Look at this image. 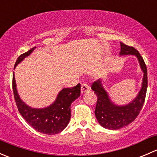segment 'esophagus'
Segmentation results:
<instances>
[{"mask_svg":"<svg viewBox=\"0 0 157 157\" xmlns=\"http://www.w3.org/2000/svg\"><path fill=\"white\" fill-rule=\"evenodd\" d=\"M90 90V86H89L87 83H84L81 85V93H86V92H88Z\"/></svg>","mask_w":157,"mask_h":157,"instance_id":"34e87169","label":"esophagus"}]
</instances>
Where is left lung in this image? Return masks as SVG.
Segmentation results:
<instances>
[{
	"label": "left lung",
	"instance_id": "1",
	"mask_svg": "<svg viewBox=\"0 0 157 157\" xmlns=\"http://www.w3.org/2000/svg\"><path fill=\"white\" fill-rule=\"evenodd\" d=\"M120 56L134 55L138 60L140 69L144 73L141 88L137 96L126 105H117L112 102L108 92L104 88L102 79L92 84L91 88L97 96L95 115L102 127L109 130H118L125 127L134 121L140 113L146 96L147 89V70L146 64L140 53L133 47L120 42Z\"/></svg>",
	"mask_w": 157,
	"mask_h": 157
}]
</instances>
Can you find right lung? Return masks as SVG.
<instances>
[{
	"instance_id": "add662e5",
	"label": "right lung",
	"mask_w": 157,
	"mask_h": 157,
	"mask_svg": "<svg viewBox=\"0 0 157 157\" xmlns=\"http://www.w3.org/2000/svg\"><path fill=\"white\" fill-rule=\"evenodd\" d=\"M36 47L31 48L17 58L15 67L29 56ZM13 90L19 112L35 130L42 134L52 135L61 132L71 119V105L80 96V84L72 88H64L58 93L56 99L45 108H33L25 103L19 96L15 77L13 75Z\"/></svg>"
}]
</instances>
